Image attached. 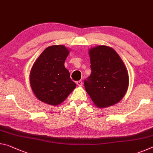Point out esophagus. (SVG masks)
Instances as JSON below:
<instances>
[{
    "label": "esophagus",
    "mask_w": 153,
    "mask_h": 153,
    "mask_svg": "<svg viewBox=\"0 0 153 153\" xmlns=\"http://www.w3.org/2000/svg\"><path fill=\"white\" fill-rule=\"evenodd\" d=\"M76 84L78 86H82V82L81 81V80H79V81H77L76 82Z\"/></svg>",
    "instance_id": "1"
}]
</instances>
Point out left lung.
I'll list each match as a JSON object with an SVG mask.
<instances>
[{"label": "left lung", "instance_id": "8db88e82", "mask_svg": "<svg viewBox=\"0 0 153 153\" xmlns=\"http://www.w3.org/2000/svg\"><path fill=\"white\" fill-rule=\"evenodd\" d=\"M92 72L84 80L86 91L97 107L105 108L120 101L128 88L129 76L113 48L100 45L90 49Z\"/></svg>", "mask_w": 153, "mask_h": 153}]
</instances>
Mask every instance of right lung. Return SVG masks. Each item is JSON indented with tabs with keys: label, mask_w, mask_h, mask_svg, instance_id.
<instances>
[{
	"label": "right lung",
	"mask_w": 153,
	"mask_h": 153,
	"mask_svg": "<svg viewBox=\"0 0 153 153\" xmlns=\"http://www.w3.org/2000/svg\"><path fill=\"white\" fill-rule=\"evenodd\" d=\"M69 53L63 45L48 46L33 63L30 74V86L42 102L60 105L76 87L64 65Z\"/></svg>",
	"instance_id": "obj_1"
}]
</instances>
